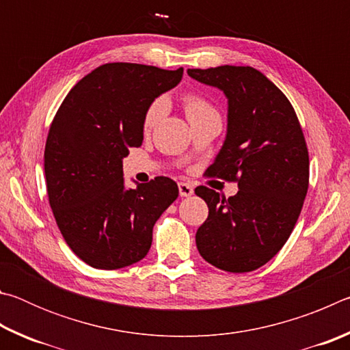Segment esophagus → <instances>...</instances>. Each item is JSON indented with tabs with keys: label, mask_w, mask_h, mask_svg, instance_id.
<instances>
[{
	"label": "esophagus",
	"mask_w": 350,
	"mask_h": 350,
	"mask_svg": "<svg viewBox=\"0 0 350 350\" xmlns=\"http://www.w3.org/2000/svg\"><path fill=\"white\" fill-rule=\"evenodd\" d=\"M179 194H180L182 198H189L193 194V187L189 185V183L180 182L179 183Z\"/></svg>",
	"instance_id": "esophagus-1"
}]
</instances>
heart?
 I'll list each match as a JSON object with an SVG mask.
<instances>
[{
	"label": "heart",
	"instance_id": "heart-1",
	"mask_svg": "<svg viewBox=\"0 0 350 350\" xmlns=\"http://www.w3.org/2000/svg\"><path fill=\"white\" fill-rule=\"evenodd\" d=\"M183 108H185V114L189 123L204 117H219L216 108L211 105L210 100H206L198 92H188L183 96ZM165 111H167V103H165L163 98L154 100V102L148 106L144 117L145 131H151V129L161 122Z\"/></svg>",
	"mask_w": 350,
	"mask_h": 350
}]
</instances>
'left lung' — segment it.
Instances as JSON below:
<instances>
[{"label": "left lung", "instance_id": "1", "mask_svg": "<svg viewBox=\"0 0 350 350\" xmlns=\"http://www.w3.org/2000/svg\"><path fill=\"white\" fill-rule=\"evenodd\" d=\"M228 98V129L205 174L236 182L228 199L200 185L208 205L196 233L206 262L230 273L253 271L275 256L292 234L309 189V151L298 116L284 92L250 66L188 69Z\"/></svg>", "mask_w": 350, "mask_h": 350}]
</instances>
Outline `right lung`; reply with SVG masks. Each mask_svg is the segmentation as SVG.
Returning a JSON list of instances; mask_svg holds the SVG:
<instances>
[{"mask_svg":"<svg viewBox=\"0 0 350 350\" xmlns=\"http://www.w3.org/2000/svg\"><path fill=\"white\" fill-rule=\"evenodd\" d=\"M182 75V68L102 64L68 92L51 123L44 148L49 205L70 250L94 269L144 259L154 224L179 196L177 183L165 176L126 189L122 159L144 142L148 106Z\"/></svg>","mask_w":350,"mask_h":350,"instance_id":"add662e5","label":"right lung"}]
</instances>
